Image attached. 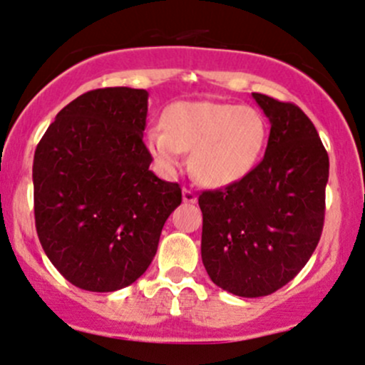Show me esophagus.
<instances>
[{
  "instance_id": "1",
  "label": "esophagus",
  "mask_w": 365,
  "mask_h": 365,
  "mask_svg": "<svg viewBox=\"0 0 365 365\" xmlns=\"http://www.w3.org/2000/svg\"><path fill=\"white\" fill-rule=\"evenodd\" d=\"M182 194H183V203H196V201H197L196 192H194V190H190V189H187V187H183Z\"/></svg>"
}]
</instances>
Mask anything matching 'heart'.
Wrapping results in <instances>:
<instances>
[{
    "instance_id": "obj_1",
    "label": "heart",
    "mask_w": 365,
    "mask_h": 365,
    "mask_svg": "<svg viewBox=\"0 0 365 365\" xmlns=\"http://www.w3.org/2000/svg\"><path fill=\"white\" fill-rule=\"evenodd\" d=\"M267 121L249 106L182 101L164 113V127L146 134V146L165 173L192 150L194 176L208 187H226L252 171L267 143Z\"/></svg>"
}]
</instances>
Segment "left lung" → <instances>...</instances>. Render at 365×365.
I'll use <instances>...</instances> for the list:
<instances>
[{"label": "left lung", "mask_w": 365, "mask_h": 365, "mask_svg": "<svg viewBox=\"0 0 365 365\" xmlns=\"http://www.w3.org/2000/svg\"><path fill=\"white\" fill-rule=\"evenodd\" d=\"M270 120L263 160L238 182L205 190L201 257L210 279L233 295H270L305 267L325 220L329 153L307 114L252 93Z\"/></svg>", "instance_id": "1"}]
</instances>
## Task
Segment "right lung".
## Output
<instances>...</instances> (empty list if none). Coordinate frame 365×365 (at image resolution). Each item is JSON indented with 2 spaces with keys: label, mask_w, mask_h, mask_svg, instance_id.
Returning <instances> with one entry per match:
<instances>
[{
  "label": "right lung",
  "mask_w": 365,
  "mask_h": 365,
  "mask_svg": "<svg viewBox=\"0 0 365 365\" xmlns=\"http://www.w3.org/2000/svg\"><path fill=\"white\" fill-rule=\"evenodd\" d=\"M146 114V90H91L56 114L35 150L38 240L58 272L86 292L138 281L182 203L178 183L150 171Z\"/></svg>",
  "instance_id": "right-lung-1"
}]
</instances>
